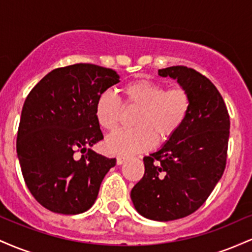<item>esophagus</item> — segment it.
Returning <instances> with one entry per match:
<instances>
[{"label": "esophagus", "instance_id": "1", "mask_svg": "<svg viewBox=\"0 0 252 252\" xmlns=\"http://www.w3.org/2000/svg\"><path fill=\"white\" fill-rule=\"evenodd\" d=\"M116 161H117L118 166H121V164H123L124 162H126V158H122V156H118V158H116Z\"/></svg>", "mask_w": 252, "mask_h": 252}]
</instances>
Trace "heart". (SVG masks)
<instances>
[{"mask_svg":"<svg viewBox=\"0 0 252 252\" xmlns=\"http://www.w3.org/2000/svg\"><path fill=\"white\" fill-rule=\"evenodd\" d=\"M126 103L140 108L135 124L137 128L124 129L111 135L105 147L116 155H132L155 146L158 135L161 140L170 137L181 128L190 109L189 92L182 88L164 89L152 80H137L124 86ZM122 102L112 91L102 92L94 104V116L108 131L120 124Z\"/></svg>","mask_w":252,"mask_h":252,"instance_id":"b5f03b06","label":"heart"}]
</instances>
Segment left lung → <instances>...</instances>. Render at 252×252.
I'll list each match as a JSON object with an SVG mask.
<instances>
[{
	"label": "left lung",
	"instance_id": "left-lung-1",
	"mask_svg": "<svg viewBox=\"0 0 252 252\" xmlns=\"http://www.w3.org/2000/svg\"><path fill=\"white\" fill-rule=\"evenodd\" d=\"M189 92L190 109L181 128L144 156V175L131 189L144 218L169 221L195 212L220 180L226 164L230 117L210 79L186 66L158 70Z\"/></svg>",
	"mask_w": 252,
	"mask_h": 252
}]
</instances>
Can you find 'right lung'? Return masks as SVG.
Returning a JSON list of instances; mask_svg holds the SVG:
<instances>
[{
    "instance_id": "right-lung-1",
    "label": "right lung",
    "mask_w": 252,
    "mask_h": 252,
    "mask_svg": "<svg viewBox=\"0 0 252 252\" xmlns=\"http://www.w3.org/2000/svg\"><path fill=\"white\" fill-rule=\"evenodd\" d=\"M120 76L111 68L74 63L46 74L26 98L16 152L28 189L43 207L79 215L96 201L100 184L116 158L91 147L103 134L94 116L98 96ZM84 155L76 159L75 152Z\"/></svg>"
}]
</instances>
